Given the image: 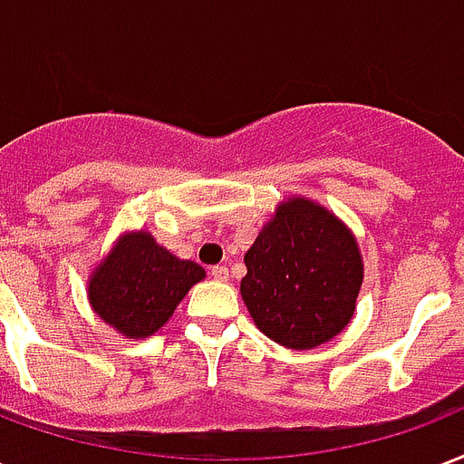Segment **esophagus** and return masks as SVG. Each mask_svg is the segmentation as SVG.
I'll return each instance as SVG.
<instances>
[{
  "mask_svg": "<svg viewBox=\"0 0 464 464\" xmlns=\"http://www.w3.org/2000/svg\"><path fill=\"white\" fill-rule=\"evenodd\" d=\"M208 275L217 279V282H226V279H228V267H224V265H217V267H211V272H208Z\"/></svg>",
  "mask_w": 464,
  "mask_h": 464,
  "instance_id": "1",
  "label": "esophagus"
}]
</instances>
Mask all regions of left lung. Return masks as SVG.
Returning a JSON list of instances; mask_svg holds the SVG:
<instances>
[{"label":"left lung","mask_w":464,"mask_h":464,"mask_svg":"<svg viewBox=\"0 0 464 464\" xmlns=\"http://www.w3.org/2000/svg\"><path fill=\"white\" fill-rule=\"evenodd\" d=\"M243 260L240 296L270 341L311 350L348 328L365 265L355 233L324 204L279 201Z\"/></svg>","instance_id":"1"}]
</instances>
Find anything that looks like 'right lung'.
<instances>
[{
    "instance_id": "right-lung-1",
    "label": "right lung",
    "mask_w": 464,
    "mask_h": 464,
    "mask_svg": "<svg viewBox=\"0 0 464 464\" xmlns=\"http://www.w3.org/2000/svg\"><path fill=\"white\" fill-rule=\"evenodd\" d=\"M207 277L204 267L182 260L146 231H126L114 240L87 277L92 311L123 338L155 335L187 292Z\"/></svg>"
}]
</instances>
